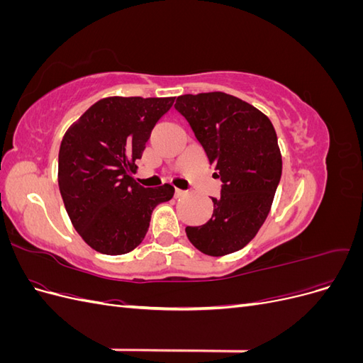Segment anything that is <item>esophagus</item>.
<instances>
[{
	"label": "esophagus",
	"mask_w": 363,
	"mask_h": 363,
	"mask_svg": "<svg viewBox=\"0 0 363 363\" xmlns=\"http://www.w3.org/2000/svg\"><path fill=\"white\" fill-rule=\"evenodd\" d=\"M186 194H188V192H186V191H182V189H175V196H177V199H182V196H184Z\"/></svg>",
	"instance_id": "esophagus-1"
}]
</instances>
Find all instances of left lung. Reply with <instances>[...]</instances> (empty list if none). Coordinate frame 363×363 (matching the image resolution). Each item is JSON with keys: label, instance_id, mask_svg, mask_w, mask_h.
<instances>
[{"label": "left lung", "instance_id": "obj_1", "mask_svg": "<svg viewBox=\"0 0 363 363\" xmlns=\"http://www.w3.org/2000/svg\"><path fill=\"white\" fill-rule=\"evenodd\" d=\"M174 107L223 183L212 218L186 235L207 256L230 255L257 235L271 211L281 177L276 130L255 106L224 92L182 95Z\"/></svg>", "mask_w": 363, "mask_h": 363}]
</instances>
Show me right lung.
<instances>
[{
  "mask_svg": "<svg viewBox=\"0 0 363 363\" xmlns=\"http://www.w3.org/2000/svg\"><path fill=\"white\" fill-rule=\"evenodd\" d=\"M175 98L108 96L63 136L59 188L74 228L98 252L119 256L144 240L151 213L174 188H144L133 177L151 130Z\"/></svg>",
  "mask_w": 363,
  "mask_h": 363,
  "instance_id": "obj_1",
  "label": "right lung"
}]
</instances>
